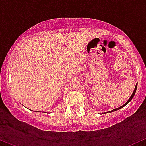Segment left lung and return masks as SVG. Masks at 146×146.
Listing matches in <instances>:
<instances>
[{
    "label": "left lung",
    "mask_w": 146,
    "mask_h": 146,
    "mask_svg": "<svg viewBox=\"0 0 146 146\" xmlns=\"http://www.w3.org/2000/svg\"><path fill=\"white\" fill-rule=\"evenodd\" d=\"M137 85H136V86H135V90H134L133 93H132V94H131V96H130V98H129V100H128V101L126 102L125 103V104H123V105H122V106H121V107H119V108H116V109H114V110H111V111L108 112V113H111V112H114V111H115V110H120V109H121V108H123V107H124L125 105H126V104H128V103L130 101H131V99H132V98L134 97V96H135V92H136V90H137Z\"/></svg>",
    "instance_id": "1"
}]
</instances>
